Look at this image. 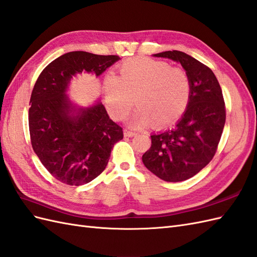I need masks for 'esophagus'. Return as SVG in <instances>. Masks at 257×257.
Instances as JSON below:
<instances>
[{"label":"esophagus","instance_id":"34e87169","mask_svg":"<svg viewBox=\"0 0 257 257\" xmlns=\"http://www.w3.org/2000/svg\"><path fill=\"white\" fill-rule=\"evenodd\" d=\"M123 135H124V137H135L137 135V133H135V131H133V130L124 129L123 130Z\"/></svg>","mask_w":257,"mask_h":257}]
</instances>
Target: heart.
<instances>
[{"label": "heart", "instance_id": "1", "mask_svg": "<svg viewBox=\"0 0 257 257\" xmlns=\"http://www.w3.org/2000/svg\"><path fill=\"white\" fill-rule=\"evenodd\" d=\"M120 77L105 76L103 81L105 105L116 120H123L137 101L139 108L131 124L136 128L154 121L163 127L185 113L190 96L191 81L188 72L180 67L149 57H135L119 66Z\"/></svg>", "mask_w": 257, "mask_h": 257}]
</instances>
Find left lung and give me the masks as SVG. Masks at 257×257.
Segmentation results:
<instances>
[{
    "instance_id": "obj_1",
    "label": "left lung",
    "mask_w": 257,
    "mask_h": 257,
    "mask_svg": "<svg viewBox=\"0 0 257 257\" xmlns=\"http://www.w3.org/2000/svg\"><path fill=\"white\" fill-rule=\"evenodd\" d=\"M154 56L181 64L191 81V96L175 127L151 136L152 144L142 162L163 180L183 181L213 160L226 121L225 101L218 80L206 65L180 51H166Z\"/></svg>"
}]
</instances>
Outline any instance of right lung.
<instances>
[{
  "label": "right lung",
  "mask_w": 257,
  "mask_h": 257,
  "mask_svg": "<svg viewBox=\"0 0 257 257\" xmlns=\"http://www.w3.org/2000/svg\"><path fill=\"white\" fill-rule=\"evenodd\" d=\"M118 60L69 52L51 62L35 83L28 116L31 146L48 172L65 185L81 186L96 178L123 138L101 102L88 108L72 106L65 94L68 83L82 71L100 76Z\"/></svg>",
  "instance_id": "add662e5"
}]
</instances>
